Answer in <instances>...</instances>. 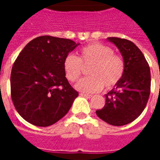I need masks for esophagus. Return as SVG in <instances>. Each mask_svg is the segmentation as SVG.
<instances>
[{"instance_id": "obj_1", "label": "esophagus", "mask_w": 160, "mask_h": 160, "mask_svg": "<svg viewBox=\"0 0 160 160\" xmlns=\"http://www.w3.org/2000/svg\"><path fill=\"white\" fill-rule=\"evenodd\" d=\"M80 95L84 98H91L92 97V95H89V94H86V93H80Z\"/></svg>"}]
</instances>
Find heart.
Wrapping results in <instances>:
<instances>
[{
    "label": "heart",
    "mask_w": 160,
    "mask_h": 160,
    "mask_svg": "<svg viewBox=\"0 0 160 160\" xmlns=\"http://www.w3.org/2000/svg\"><path fill=\"white\" fill-rule=\"evenodd\" d=\"M91 76L83 78L74 86L77 90L86 93H93L103 89L112 88L119 82L124 73V62L115 55L112 48L102 43H92L80 49V56L73 54L66 56L63 62L67 79L75 81L82 73V64H90Z\"/></svg>",
    "instance_id": "b5f03b06"
}]
</instances>
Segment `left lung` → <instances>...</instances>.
Returning a JSON list of instances; mask_svg holds the SVG:
<instances>
[{"mask_svg": "<svg viewBox=\"0 0 160 160\" xmlns=\"http://www.w3.org/2000/svg\"><path fill=\"white\" fill-rule=\"evenodd\" d=\"M119 49L124 62V73L114 88L105 94V104L96 111L98 118L113 126L130 123L142 113L151 89V73L144 55L129 40L108 38Z\"/></svg>", "mask_w": 160, "mask_h": 160, "instance_id": "obj_1", "label": "left lung"}]
</instances>
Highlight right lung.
Instances as JSON below:
<instances>
[{
    "instance_id": "add662e5",
    "label": "right lung",
    "mask_w": 160,
    "mask_h": 160,
    "mask_svg": "<svg viewBox=\"0 0 160 160\" xmlns=\"http://www.w3.org/2000/svg\"><path fill=\"white\" fill-rule=\"evenodd\" d=\"M79 44L42 36L19 53L11 72V96L16 111L26 122L48 127L68 112L79 93L67 80L63 62Z\"/></svg>"
}]
</instances>
